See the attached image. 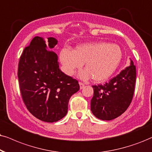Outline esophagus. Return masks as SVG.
<instances>
[{
  "mask_svg": "<svg viewBox=\"0 0 152 152\" xmlns=\"http://www.w3.org/2000/svg\"><path fill=\"white\" fill-rule=\"evenodd\" d=\"M79 86H80V89H83V88H84V86H85L84 83H81V82H79Z\"/></svg>",
  "mask_w": 152,
  "mask_h": 152,
  "instance_id": "obj_1",
  "label": "esophagus"
}]
</instances>
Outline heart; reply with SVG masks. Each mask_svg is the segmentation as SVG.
<instances>
[{
    "mask_svg": "<svg viewBox=\"0 0 152 152\" xmlns=\"http://www.w3.org/2000/svg\"><path fill=\"white\" fill-rule=\"evenodd\" d=\"M62 69L68 76H72L85 64L81 78L91 76L94 81L102 82L114 74L122 59L121 48L116 44L104 42L88 43L78 45L74 50L62 49L59 54Z\"/></svg>",
    "mask_w": 152,
    "mask_h": 152,
    "instance_id": "1",
    "label": "heart"
}]
</instances>
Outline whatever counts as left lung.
Instances as JSON below:
<instances>
[{
	"instance_id": "8db88e82",
	"label": "left lung",
	"mask_w": 152,
	"mask_h": 152,
	"mask_svg": "<svg viewBox=\"0 0 152 152\" xmlns=\"http://www.w3.org/2000/svg\"><path fill=\"white\" fill-rule=\"evenodd\" d=\"M136 68L132 59L130 65L104 85L93 86L94 94L90 109L94 116L110 121L121 116L130 106L133 97Z\"/></svg>"
}]
</instances>
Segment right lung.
Here are the masks:
<instances>
[{
	"label": "right lung",
	"instance_id": "add662e5",
	"mask_svg": "<svg viewBox=\"0 0 152 152\" xmlns=\"http://www.w3.org/2000/svg\"><path fill=\"white\" fill-rule=\"evenodd\" d=\"M36 36L26 47L18 65V79L22 99L29 112L45 122L53 123L66 116L72 95L80 89L77 80L59 68L57 55L50 50L57 44L48 38Z\"/></svg>",
	"mask_w": 152,
	"mask_h": 152
}]
</instances>
